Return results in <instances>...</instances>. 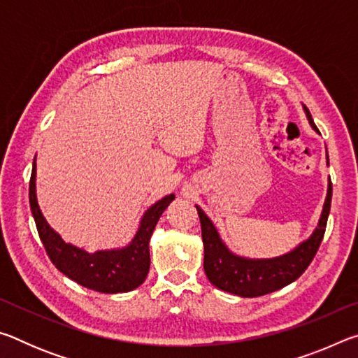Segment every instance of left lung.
<instances>
[{"label":"left lung","mask_w":358,"mask_h":358,"mask_svg":"<svg viewBox=\"0 0 358 358\" xmlns=\"http://www.w3.org/2000/svg\"><path fill=\"white\" fill-rule=\"evenodd\" d=\"M306 117L314 129L317 131L316 124L311 118V113L305 107ZM329 161V156H327ZM331 205V180L327 191V199L324 203L322 216H320L319 226L314 230L310 240L296 246L294 251L284 254L275 259H245L230 252L226 245L222 243L217 235L213 222L203 213L201 207H197L199 217H201L202 240L205 248L203 270L211 284L226 292L240 296H260L278 289H282L287 284L294 282L300 278L305 270L313 262L314 256L322 243L327 220H329Z\"/></svg>","instance_id":"obj_1"}]
</instances>
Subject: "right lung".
Masks as SVG:
<instances>
[{"instance_id": "1", "label": "right lung", "mask_w": 358, "mask_h": 358, "mask_svg": "<svg viewBox=\"0 0 358 358\" xmlns=\"http://www.w3.org/2000/svg\"><path fill=\"white\" fill-rule=\"evenodd\" d=\"M173 199L175 194L166 196L145 213L138 232L129 246L117 251L90 254L64 243L63 238L45 222L36 201V162H33L29 178V207L47 256L72 281L102 294L129 292L145 281L150 270V237L161 215Z\"/></svg>"}]
</instances>
